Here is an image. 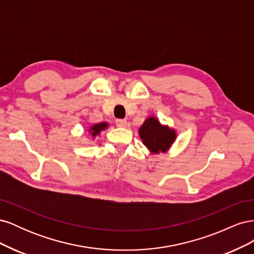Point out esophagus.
<instances>
[{
	"label": "esophagus",
	"mask_w": 254,
	"mask_h": 254,
	"mask_svg": "<svg viewBox=\"0 0 254 254\" xmlns=\"http://www.w3.org/2000/svg\"><path fill=\"white\" fill-rule=\"evenodd\" d=\"M126 125H127V121L126 120H117V126L118 127H121V128H123V127H126Z\"/></svg>",
	"instance_id": "obj_1"
}]
</instances>
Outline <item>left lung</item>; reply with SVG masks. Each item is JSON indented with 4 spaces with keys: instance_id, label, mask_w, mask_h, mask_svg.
Masks as SVG:
<instances>
[{
    "instance_id": "1",
    "label": "left lung",
    "mask_w": 254,
    "mask_h": 254,
    "mask_svg": "<svg viewBox=\"0 0 254 254\" xmlns=\"http://www.w3.org/2000/svg\"><path fill=\"white\" fill-rule=\"evenodd\" d=\"M143 144L151 153H165L171 149L177 133L174 128L162 125L156 117H148L139 129Z\"/></svg>"
}]
</instances>
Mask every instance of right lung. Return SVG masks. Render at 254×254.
Listing matches in <instances>:
<instances>
[{"mask_svg": "<svg viewBox=\"0 0 254 254\" xmlns=\"http://www.w3.org/2000/svg\"><path fill=\"white\" fill-rule=\"evenodd\" d=\"M108 127H109L108 123L102 122V123H98V124H94V125L90 126L88 129V132L92 137H95V136L101 134V132L104 131V130H106Z\"/></svg>", "mask_w": 254, "mask_h": 254, "instance_id": "obj_1", "label": "right lung"}]
</instances>
